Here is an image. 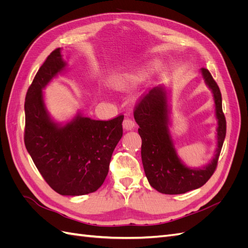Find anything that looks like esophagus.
Listing matches in <instances>:
<instances>
[{
    "mask_svg": "<svg viewBox=\"0 0 248 248\" xmlns=\"http://www.w3.org/2000/svg\"><path fill=\"white\" fill-rule=\"evenodd\" d=\"M123 127L126 130H131L132 128L136 127V121L132 118L129 117H126L124 119V122H123Z\"/></svg>",
    "mask_w": 248,
    "mask_h": 248,
    "instance_id": "34e87169",
    "label": "esophagus"
}]
</instances>
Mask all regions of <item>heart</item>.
<instances>
[{"mask_svg": "<svg viewBox=\"0 0 248 248\" xmlns=\"http://www.w3.org/2000/svg\"><path fill=\"white\" fill-rule=\"evenodd\" d=\"M134 78L133 77H119V78H116L112 79V84H114L115 86H118V87H122V86H125L127 84H129V82L133 81Z\"/></svg>", "mask_w": 248, "mask_h": 248, "instance_id": "b5f03b06", "label": "heart"}]
</instances>
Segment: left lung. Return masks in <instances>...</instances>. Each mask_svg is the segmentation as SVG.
<instances>
[{
	"instance_id": "left-lung-1",
	"label": "left lung",
	"mask_w": 248,
	"mask_h": 248,
	"mask_svg": "<svg viewBox=\"0 0 248 248\" xmlns=\"http://www.w3.org/2000/svg\"><path fill=\"white\" fill-rule=\"evenodd\" d=\"M206 84L212 90L218 119L217 149L213 160L202 169H190L178 158L168 129L167 97L160 88L150 90L140 96L134 106V119L141 138V161L148 181L157 191L181 194L197 189L212 177L217 168L224 138L227 121L222 111V99L218 85L208 69L202 68Z\"/></svg>"
}]
</instances>
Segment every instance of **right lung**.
<instances>
[{
	"label": "right lung",
	"instance_id": "right-lung-1",
	"mask_svg": "<svg viewBox=\"0 0 248 248\" xmlns=\"http://www.w3.org/2000/svg\"><path fill=\"white\" fill-rule=\"evenodd\" d=\"M60 47L50 52L29 87L25 101V145L46 182L62 196L96 191L106 180L112 152L123 136L124 115L108 121L78 116L58 126L49 119L42 89L65 62Z\"/></svg>",
	"mask_w": 248,
	"mask_h": 248
}]
</instances>
